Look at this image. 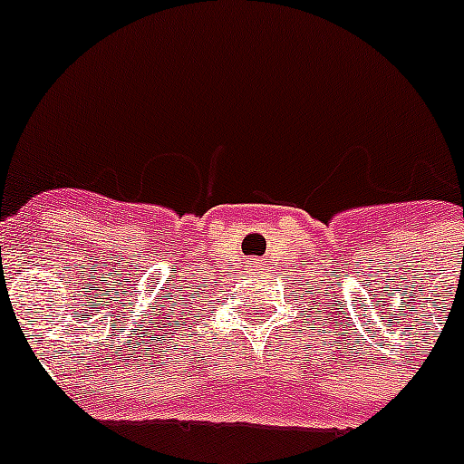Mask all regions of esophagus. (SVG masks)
<instances>
[{"instance_id": "1", "label": "esophagus", "mask_w": 464, "mask_h": 464, "mask_svg": "<svg viewBox=\"0 0 464 464\" xmlns=\"http://www.w3.org/2000/svg\"><path fill=\"white\" fill-rule=\"evenodd\" d=\"M250 266H262V262H257V260H250Z\"/></svg>"}]
</instances>
